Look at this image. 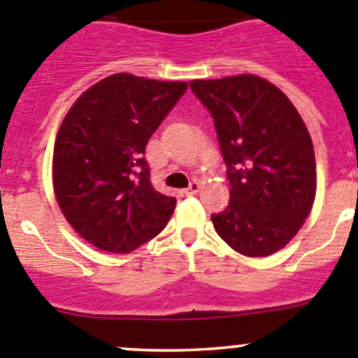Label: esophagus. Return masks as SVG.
I'll list each match as a JSON object with an SVG mask.
<instances>
[{
	"instance_id": "1",
	"label": "esophagus",
	"mask_w": 358,
	"mask_h": 358,
	"mask_svg": "<svg viewBox=\"0 0 358 358\" xmlns=\"http://www.w3.org/2000/svg\"><path fill=\"white\" fill-rule=\"evenodd\" d=\"M199 189H200V182L199 181H192V182H189L188 188L185 189V195H188V196L196 195V193H199Z\"/></svg>"
}]
</instances>
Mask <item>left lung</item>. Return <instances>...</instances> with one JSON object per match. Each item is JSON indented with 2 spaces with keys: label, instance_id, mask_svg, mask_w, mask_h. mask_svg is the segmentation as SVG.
<instances>
[{
  "label": "left lung",
  "instance_id": "8db88e82",
  "mask_svg": "<svg viewBox=\"0 0 358 358\" xmlns=\"http://www.w3.org/2000/svg\"><path fill=\"white\" fill-rule=\"evenodd\" d=\"M214 119L230 203L213 214L217 236L246 257H268L301 230L315 202L313 142L297 108L257 75L192 80Z\"/></svg>",
  "mask_w": 358,
  "mask_h": 358
}]
</instances>
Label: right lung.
<instances>
[{
	"mask_svg": "<svg viewBox=\"0 0 358 358\" xmlns=\"http://www.w3.org/2000/svg\"><path fill=\"white\" fill-rule=\"evenodd\" d=\"M186 90L115 73L83 93L61 122L54 193L75 232L98 250L130 253L169 223L176 199L152 188L144 152Z\"/></svg>",
	"mask_w": 358,
	"mask_h": 358,
	"instance_id": "add662e5",
	"label": "right lung"
}]
</instances>
